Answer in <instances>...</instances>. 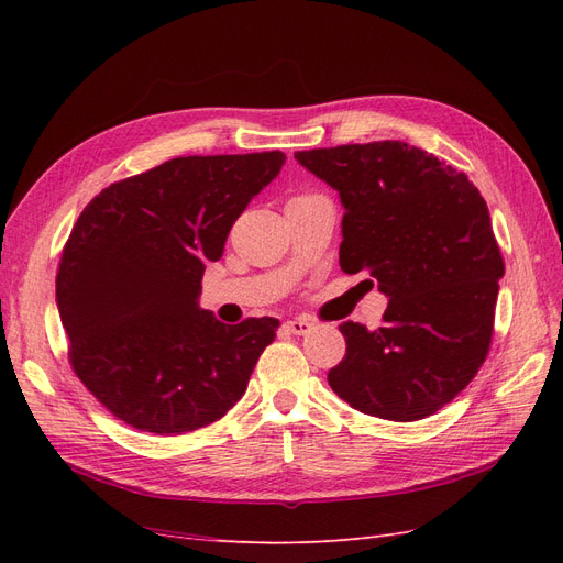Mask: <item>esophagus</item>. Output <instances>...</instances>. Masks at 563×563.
<instances>
[{
	"instance_id": "1",
	"label": "esophagus",
	"mask_w": 563,
	"mask_h": 563,
	"mask_svg": "<svg viewBox=\"0 0 563 563\" xmlns=\"http://www.w3.org/2000/svg\"><path fill=\"white\" fill-rule=\"evenodd\" d=\"M284 329H286L288 333H294V335H305V333H310L312 323H310L308 319H288V321L284 323Z\"/></svg>"
}]
</instances>
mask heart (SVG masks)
<instances>
[{
    "instance_id": "1",
    "label": "heart",
    "mask_w": 563,
    "mask_h": 563,
    "mask_svg": "<svg viewBox=\"0 0 563 563\" xmlns=\"http://www.w3.org/2000/svg\"><path fill=\"white\" fill-rule=\"evenodd\" d=\"M302 197H305V195H302Z\"/></svg>"
}]
</instances>
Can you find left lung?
Here are the masks:
<instances>
[{
	"label": "left lung",
	"instance_id": "obj_1",
	"mask_svg": "<svg viewBox=\"0 0 563 563\" xmlns=\"http://www.w3.org/2000/svg\"><path fill=\"white\" fill-rule=\"evenodd\" d=\"M345 207L340 267L366 269L389 298L376 331L340 323L329 371L356 411L411 422L444 408L486 362L503 253L474 183L401 141L296 152Z\"/></svg>",
	"mask_w": 563,
	"mask_h": 563
}]
</instances>
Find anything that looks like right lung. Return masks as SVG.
Listing matches in <instances>:
<instances>
[{"label":"right lung","instance_id":"right-lung-1","mask_svg":"<svg viewBox=\"0 0 563 563\" xmlns=\"http://www.w3.org/2000/svg\"><path fill=\"white\" fill-rule=\"evenodd\" d=\"M286 155L176 157L96 195L63 246L56 302L67 360L108 411L174 437L223 418L275 340L272 317L220 323L201 277Z\"/></svg>","mask_w":563,"mask_h":563}]
</instances>
